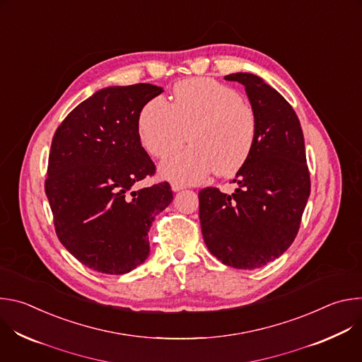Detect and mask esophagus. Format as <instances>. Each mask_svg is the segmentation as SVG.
Segmentation results:
<instances>
[{"label": "esophagus", "instance_id": "1", "mask_svg": "<svg viewBox=\"0 0 362 362\" xmlns=\"http://www.w3.org/2000/svg\"><path fill=\"white\" fill-rule=\"evenodd\" d=\"M170 186H172V190H173V192H179V190H183V187H185L183 185H179V183H175V182H173Z\"/></svg>", "mask_w": 362, "mask_h": 362}]
</instances>
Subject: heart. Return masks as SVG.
Here are the masks:
<instances>
[{
    "label": "heart",
    "mask_w": 362,
    "mask_h": 362,
    "mask_svg": "<svg viewBox=\"0 0 362 362\" xmlns=\"http://www.w3.org/2000/svg\"><path fill=\"white\" fill-rule=\"evenodd\" d=\"M169 103L158 95L143 106L137 134L144 150L166 158L187 141L192 146L162 162L159 175L179 185H196L216 170L235 175L249 159L256 140V116L242 95L211 78H190L175 87Z\"/></svg>",
    "instance_id": "b5f03b06"
}]
</instances>
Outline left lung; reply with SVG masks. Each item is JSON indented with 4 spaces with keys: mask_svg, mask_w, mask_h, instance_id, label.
Listing matches in <instances>:
<instances>
[{
    "mask_svg": "<svg viewBox=\"0 0 362 362\" xmlns=\"http://www.w3.org/2000/svg\"><path fill=\"white\" fill-rule=\"evenodd\" d=\"M256 116V140L238 170L232 194L199 192L203 240L218 259L236 269L261 268L295 240L311 193L305 141L289 103L259 76L235 73Z\"/></svg>",
    "mask_w": 362,
    "mask_h": 362,
    "instance_id": "left-lung-1",
    "label": "left lung"
}]
</instances>
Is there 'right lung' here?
<instances>
[{"instance_id":"add662e5","label":"right lung","mask_w":362,"mask_h":362,"mask_svg":"<svg viewBox=\"0 0 362 362\" xmlns=\"http://www.w3.org/2000/svg\"><path fill=\"white\" fill-rule=\"evenodd\" d=\"M163 93L153 84L112 86L84 100L59 126L45 194L63 246L87 268L123 275L150 253L151 222L173 200L169 183L134 190L154 173L137 134L139 115Z\"/></svg>"}]
</instances>
